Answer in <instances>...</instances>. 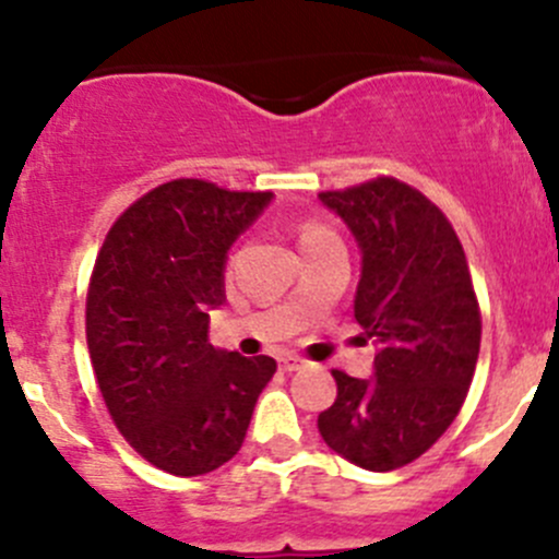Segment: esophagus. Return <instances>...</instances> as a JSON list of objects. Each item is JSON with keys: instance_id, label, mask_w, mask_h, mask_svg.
<instances>
[{"instance_id": "obj_1", "label": "esophagus", "mask_w": 559, "mask_h": 559, "mask_svg": "<svg viewBox=\"0 0 559 559\" xmlns=\"http://www.w3.org/2000/svg\"><path fill=\"white\" fill-rule=\"evenodd\" d=\"M302 365H306V359H300V357H284L281 359V370H286V373H292V370H300Z\"/></svg>"}]
</instances>
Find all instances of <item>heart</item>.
<instances>
[{"instance_id":"1","label":"heart","mask_w":559,"mask_h":559,"mask_svg":"<svg viewBox=\"0 0 559 559\" xmlns=\"http://www.w3.org/2000/svg\"><path fill=\"white\" fill-rule=\"evenodd\" d=\"M326 235H332V233H330V229H326V227H321V224H316V222H302L300 227H297V246H300V251H302V248L313 246L316 240L326 238Z\"/></svg>"}]
</instances>
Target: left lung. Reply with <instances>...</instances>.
I'll return each instance as SVG.
<instances>
[{"instance_id": "1", "label": "left lung", "mask_w": 559, "mask_h": 559, "mask_svg": "<svg viewBox=\"0 0 559 559\" xmlns=\"http://www.w3.org/2000/svg\"><path fill=\"white\" fill-rule=\"evenodd\" d=\"M319 197L362 248L354 319L379 346L373 379L332 370L337 397L319 432L354 465L397 471L449 430L467 397L481 346L471 270L447 213L392 175Z\"/></svg>"}]
</instances>
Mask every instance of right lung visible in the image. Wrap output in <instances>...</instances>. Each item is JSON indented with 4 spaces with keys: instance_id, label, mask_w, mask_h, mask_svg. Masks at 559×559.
Here are the masks:
<instances>
[{
    "instance_id": "add662e5",
    "label": "right lung",
    "mask_w": 559,
    "mask_h": 559,
    "mask_svg": "<svg viewBox=\"0 0 559 559\" xmlns=\"http://www.w3.org/2000/svg\"><path fill=\"white\" fill-rule=\"evenodd\" d=\"M273 191L175 178L112 222L86 295V343L118 432L173 476H202L243 447L275 359L207 343L229 246Z\"/></svg>"
}]
</instances>
